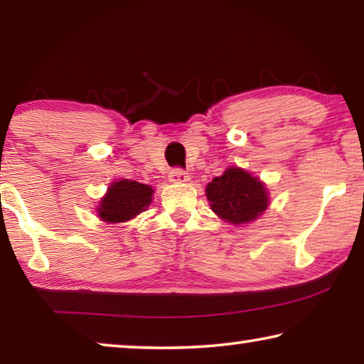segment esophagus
Masks as SVG:
<instances>
[{
  "label": "esophagus",
  "instance_id": "obj_1",
  "mask_svg": "<svg viewBox=\"0 0 364 364\" xmlns=\"http://www.w3.org/2000/svg\"><path fill=\"white\" fill-rule=\"evenodd\" d=\"M168 180L171 183H186L189 181V173L183 168H173L168 173Z\"/></svg>",
  "mask_w": 364,
  "mask_h": 364
}]
</instances>
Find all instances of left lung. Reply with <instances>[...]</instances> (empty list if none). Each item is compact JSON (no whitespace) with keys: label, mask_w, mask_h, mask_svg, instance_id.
Segmentation results:
<instances>
[{"label":"left lung","mask_w":364,"mask_h":364,"mask_svg":"<svg viewBox=\"0 0 364 364\" xmlns=\"http://www.w3.org/2000/svg\"><path fill=\"white\" fill-rule=\"evenodd\" d=\"M205 191L212 210L232 225L254 221L268 207V193L262 181L241 168H228L213 178Z\"/></svg>","instance_id":"1"}]
</instances>
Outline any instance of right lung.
<instances>
[{
  "mask_svg": "<svg viewBox=\"0 0 364 364\" xmlns=\"http://www.w3.org/2000/svg\"><path fill=\"white\" fill-rule=\"evenodd\" d=\"M152 193L154 189L147 184L132 180L115 181L101 200L97 215L109 223L132 220L151 204Z\"/></svg>",
  "mask_w": 364,
  "mask_h": 364,
  "instance_id": "add662e5",
  "label": "right lung"
}]
</instances>
